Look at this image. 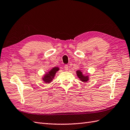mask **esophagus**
<instances>
[{
	"label": "esophagus",
	"mask_w": 130,
	"mask_h": 130,
	"mask_svg": "<svg viewBox=\"0 0 130 130\" xmlns=\"http://www.w3.org/2000/svg\"><path fill=\"white\" fill-rule=\"evenodd\" d=\"M64 69H65V70H69V66H68V65H65V66H64Z\"/></svg>",
	"instance_id": "obj_1"
}]
</instances>
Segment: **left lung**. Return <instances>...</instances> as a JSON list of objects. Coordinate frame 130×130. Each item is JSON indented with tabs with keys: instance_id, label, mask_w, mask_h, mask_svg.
Listing matches in <instances>:
<instances>
[{
	"instance_id": "left-lung-1",
	"label": "left lung",
	"mask_w": 130,
	"mask_h": 130,
	"mask_svg": "<svg viewBox=\"0 0 130 130\" xmlns=\"http://www.w3.org/2000/svg\"><path fill=\"white\" fill-rule=\"evenodd\" d=\"M76 74H77V76H78V77L80 79V80L84 83H86L87 81H88L89 80V76L84 75L83 72H81L80 70H77L76 71Z\"/></svg>"
}]
</instances>
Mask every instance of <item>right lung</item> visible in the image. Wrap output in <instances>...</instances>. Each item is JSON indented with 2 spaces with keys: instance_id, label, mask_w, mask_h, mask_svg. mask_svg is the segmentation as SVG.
Returning <instances> with one entry per match:
<instances>
[{
  "instance_id": "add662e5",
  "label": "right lung",
  "mask_w": 130,
  "mask_h": 130,
  "mask_svg": "<svg viewBox=\"0 0 130 130\" xmlns=\"http://www.w3.org/2000/svg\"><path fill=\"white\" fill-rule=\"evenodd\" d=\"M59 68L58 67L53 68L44 75V77H43V80L46 84L50 83V82H51L53 80L56 72L59 71Z\"/></svg>"
}]
</instances>
